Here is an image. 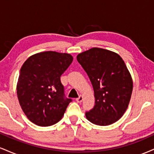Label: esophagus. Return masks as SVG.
<instances>
[{
	"label": "esophagus",
	"mask_w": 154,
	"mask_h": 154,
	"mask_svg": "<svg viewBox=\"0 0 154 154\" xmlns=\"http://www.w3.org/2000/svg\"><path fill=\"white\" fill-rule=\"evenodd\" d=\"M82 100H83V97L82 95H79V98H77V99H76V101H77V103H81V102L82 101Z\"/></svg>",
	"instance_id": "obj_1"
}]
</instances>
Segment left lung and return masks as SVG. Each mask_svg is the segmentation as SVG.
Listing matches in <instances>:
<instances>
[{
    "mask_svg": "<svg viewBox=\"0 0 154 154\" xmlns=\"http://www.w3.org/2000/svg\"><path fill=\"white\" fill-rule=\"evenodd\" d=\"M77 59L94 90L95 106L86 118L100 126L116 122L128 109L133 87L125 61L116 53L99 48L81 53Z\"/></svg>",
    "mask_w": 154,
    "mask_h": 154,
    "instance_id": "obj_1",
    "label": "left lung"
}]
</instances>
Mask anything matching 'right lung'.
Wrapping results in <instances>:
<instances>
[{"label":"right lung","mask_w":154,"mask_h":154,"mask_svg":"<svg viewBox=\"0 0 154 154\" xmlns=\"http://www.w3.org/2000/svg\"><path fill=\"white\" fill-rule=\"evenodd\" d=\"M73 61L72 55L45 51L23 63L17 85L19 104L26 117L38 126L57 123L71 98L64 95L60 77Z\"/></svg>","instance_id":"1"}]
</instances>
